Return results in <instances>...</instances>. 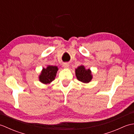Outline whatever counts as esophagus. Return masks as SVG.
Wrapping results in <instances>:
<instances>
[{"mask_svg": "<svg viewBox=\"0 0 134 134\" xmlns=\"http://www.w3.org/2000/svg\"><path fill=\"white\" fill-rule=\"evenodd\" d=\"M63 66L64 69H69L70 67V64H69V63H63Z\"/></svg>", "mask_w": 134, "mask_h": 134, "instance_id": "1", "label": "esophagus"}]
</instances>
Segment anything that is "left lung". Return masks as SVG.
Masks as SVG:
<instances>
[{"instance_id":"8db88e82","label":"left lung","mask_w":134,"mask_h":134,"mask_svg":"<svg viewBox=\"0 0 134 134\" xmlns=\"http://www.w3.org/2000/svg\"><path fill=\"white\" fill-rule=\"evenodd\" d=\"M75 75L78 81L87 83L92 81L93 75L90 69H86L83 65H81L75 70Z\"/></svg>"}]
</instances>
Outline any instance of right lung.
<instances>
[{"label": "right lung", "instance_id": "1", "mask_svg": "<svg viewBox=\"0 0 134 134\" xmlns=\"http://www.w3.org/2000/svg\"><path fill=\"white\" fill-rule=\"evenodd\" d=\"M59 69L57 66L48 65L47 68H42L40 74L38 76L40 82L45 85L50 84L55 79Z\"/></svg>", "mask_w": 134, "mask_h": 134}]
</instances>
